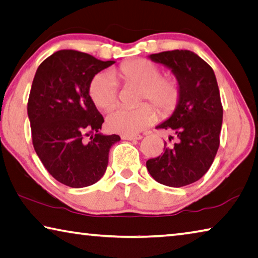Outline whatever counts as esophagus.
Here are the masks:
<instances>
[{
	"mask_svg": "<svg viewBox=\"0 0 258 258\" xmlns=\"http://www.w3.org/2000/svg\"><path fill=\"white\" fill-rule=\"evenodd\" d=\"M142 137L141 136H127V134H124V136H121V139L122 140H140Z\"/></svg>",
	"mask_w": 258,
	"mask_h": 258,
	"instance_id": "34e87169",
	"label": "esophagus"
}]
</instances>
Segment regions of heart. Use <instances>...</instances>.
I'll return each instance as SVG.
<instances>
[{
    "label": "heart",
    "mask_w": 258,
    "mask_h": 258,
    "mask_svg": "<svg viewBox=\"0 0 258 258\" xmlns=\"http://www.w3.org/2000/svg\"><path fill=\"white\" fill-rule=\"evenodd\" d=\"M117 81L136 85L139 102L149 101L163 117H169L177 109L181 99V87L174 76L162 75L158 64L147 58H136L121 63L111 72H102L89 84V96L97 108L110 110L118 102ZM149 103L136 109L118 108L109 113L107 126L116 133L133 136L157 120V111Z\"/></svg>",
    "instance_id": "heart-1"
}]
</instances>
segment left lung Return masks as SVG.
Returning <instances> with one entry per match:
<instances>
[{
    "label": "left lung",
    "mask_w": 258,
    "mask_h": 258,
    "mask_svg": "<svg viewBox=\"0 0 258 258\" xmlns=\"http://www.w3.org/2000/svg\"><path fill=\"white\" fill-rule=\"evenodd\" d=\"M149 57L172 70L181 99L172 116L156 127L173 133L175 142H164V153L148 159L147 169L162 185L187 186L208 172L219 148L223 105L217 80L210 65L193 51L177 49Z\"/></svg>",
    "instance_id": "1"
}]
</instances>
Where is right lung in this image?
Returning <instances> with one entry per match:
<instances>
[{"instance_id":"right-lung-1","label":"right lung","mask_w":258,"mask_h":258,"mask_svg":"<svg viewBox=\"0 0 258 258\" xmlns=\"http://www.w3.org/2000/svg\"><path fill=\"white\" fill-rule=\"evenodd\" d=\"M77 50H59L39 65L27 102L36 155L57 181L72 188L103 177L119 136H102V114L89 96L95 75L112 65Z\"/></svg>"}]
</instances>
